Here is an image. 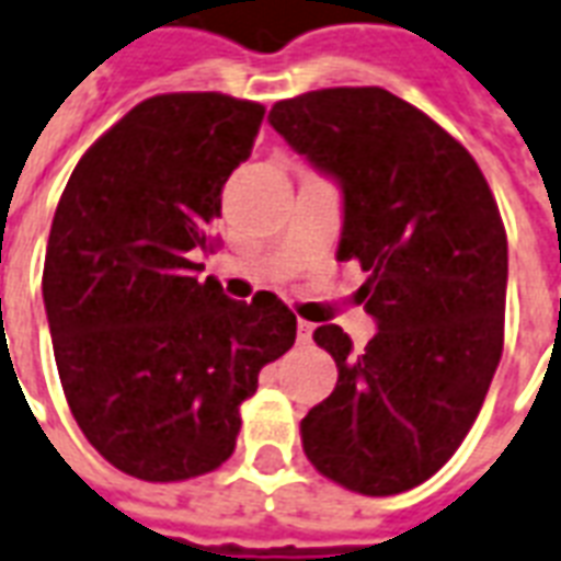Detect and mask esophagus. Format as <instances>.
I'll list each match as a JSON object with an SVG mask.
<instances>
[{
	"mask_svg": "<svg viewBox=\"0 0 561 561\" xmlns=\"http://www.w3.org/2000/svg\"><path fill=\"white\" fill-rule=\"evenodd\" d=\"M313 340V325L310 322H305V319H298V343L307 345Z\"/></svg>",
	"mask_w": 561,
	"mask_h": 561,
	"instance_id": "obj_1",
	"label": "esophagus"
}]
</instances>
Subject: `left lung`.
I'll return each instance as SVG.
<instances>
[{"mask_svg":"<svg viewBox=\"0 0 561 561\" xmlns=\"http://www.w3.org/2000/svg\"><path fill=\"white\" fill-rule=\"evenodd\" d=\"M268 124L343 188L336 260L360 263L378 325L360 352L313 331L336 387L301 420L305 456L348 491L402 494L461 446L503 355V218L473 156L385 88L307 91Z\"/></svg>","mask_w":561,"mask_h":561,"instance_id":"8db88e82","label":"left lung"}]
</instances>
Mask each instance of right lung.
Instances as JSON below:
<instances>
[{"label":"right lung","instance_id":"add662e5","mask_svg":"<svg viewBox=\"0 0 561 561\" xmlns=\"http://www.w3.org/2000/svg\"><path fill=\"white\" fill-rule=\"evenodd\" d=\"M263 115L216 91L150 96L88 147L58 201L44 263L58 378L88 444L145 482L225 465L260 369L296 343L280 298L233 301L195 263Z\"/></svg>","mask_w":561,"mask_h":561}]
</instances>
